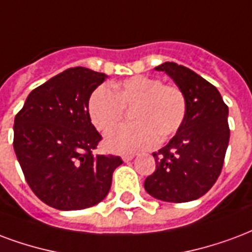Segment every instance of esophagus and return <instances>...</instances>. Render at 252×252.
I'll list each match as a JSON object with an SVG mask.
<instances>
[{
	"instance_id": "esophagus-1",
	"label": "esophagus",
	"mask_w": 252,
	"mask_h": 252,
	"mask_svg": "<svg viewBox=\"0 0 252 252\" xmlns=\"http://www.w3.org/2000/svg\"><path fill=\"white\" fill-rule=\"evenodd\" d=\"M133 158H135V155H124V156H123V160H124V161H131Z\"/></svg>"
}]
</instances>
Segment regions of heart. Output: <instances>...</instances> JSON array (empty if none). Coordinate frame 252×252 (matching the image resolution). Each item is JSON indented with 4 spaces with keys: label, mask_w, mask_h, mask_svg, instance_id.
<instances>
[{
    "label": "heart",
    "mask_w": 252,
    "mask_h": 252,
    "mask_svg": "<svg viewBox=\"0 0 252 252\" xmlns=\"http://www.w3.org/2000/svg\"><path fill=\"white\" fill-rule=\"evenodd\" d=\"M131 109L133 125L111 132L107 150L115 154H133L165 141L183 126L187 116V97L176 85H165L150 76H132L107 87H97L88 100L93 126L107 133Z\"/></svg>",
    "instance_id": "heart-1"
}]
</instances>
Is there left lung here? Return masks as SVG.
Listing matches in <instances>:
<instances>
[{"mask_svg":"<svg viewBox=\"0 0 252 252\" xmlns=\"http://www.w3.org/2000/svg\"><path fill=\"white\" fill-rule=\"evenodd\" d=\"M155 69L165 72L183 91L187 116L168 144L152 154L156 169L144 188L163 202H191L203 196L221 172L230 140L228 107L219 91L191 69L176 63Z\"/></svg>","mask_w":252,"mask_h":252,"instance_id":"obj_1","label":"left lung"}]
</instances>
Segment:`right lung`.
Wrapping results in <instances>:
<instances>
[{
  "label": "right lung",
  "mask_w": 252,
  "mask_h": 252,
  "mask_svg": "<svg viewBox=\"0 0 252 252\" xmlns=\"http://www.w3.org/2000/svg\"><path fill=\"white\" fill-rule=\"evenodd\" d=\"M107 76L76 66L33 89L14 119L13 147L27 183L48 206L73 211L107 196L120 156L94 155L101 135L88 100Z\"/></svg>",
  "instance_id": "1"
}]
</instances>
